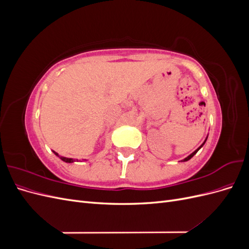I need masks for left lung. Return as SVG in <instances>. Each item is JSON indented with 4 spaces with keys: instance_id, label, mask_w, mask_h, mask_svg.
<instances>
[{
    "instance_id": "1",
    "label": "left lung",
    "mask_w": 249,
    "mask_h": 249,
    "mask_svg": "<svg viewBox=\"0 0 249 249\" xmlns=\"http://www.w3.org/2000/svg\"><path fill=\"white\" fill-rule=\"evenodd\" d=\"M207 138H208V137H207ZM207 138H206V140H205V141H203V143H202V144H201V145H200V146H199V147H198L197 149H195V150H194V152H193L192 154H190L189 156H188V157H186V158H185V159H184V160H182V161H183V162H186V161H188V160H190V159H191V158H192V157H193V156H194L195 154H196V153L198 152V150H199V149H200V148H201V147L203 146V144H205V143H206V141H207Z\"/></svg>"
}]
</instances>
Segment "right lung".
I'll list each match as a JSON object with an SVG mask.
<instances>
[{"label": "right lung", "mask_w": 249, "mask_h": 249, "mask_svg": "<svg viewBox=\"0 0 249 249\" xmlns=\"http://www.w3.org/2000/svg\"><path fill=\"white\" fill-rule=\"evenodd\" d=\"M53 153H54L57 157H59L60 159H61L63 162H66V163H72V162H76V160L74 159H71V158H66V157H62V156H59L56 152H54V150H53Z\"/></svg>", "instance_id": "1"}]
</instances>
